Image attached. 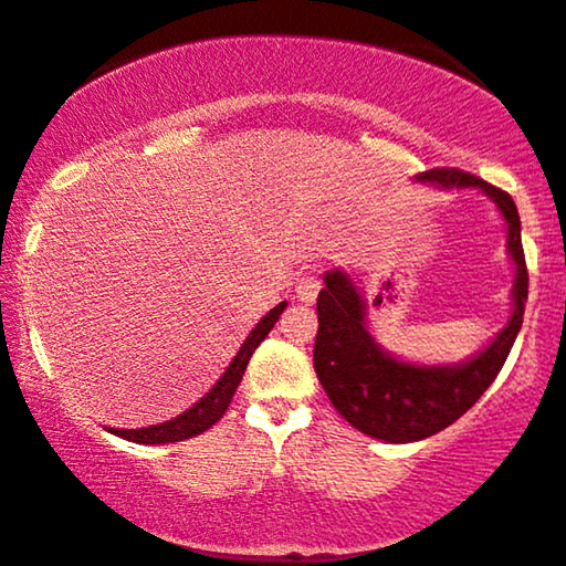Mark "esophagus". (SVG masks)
<instances>
[{"label": "esophagus", "mask_w": 566, "mask_h": 566, "mask_svg": "<svg viewBox=\"0 0 566 566\" xmlns=\"http://www.w3.org/2000/svg\"><path fill=\"white\" fill-rule=\"evenodd\" d=\"M318 290H321V279H318V276H313V274L300 276V279H297V284H295L297 297L303 300V303H316Z\"/></svg>", "instance_id": "esophagus-1"}]
</instances>
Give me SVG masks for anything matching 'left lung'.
Here are the masks:
<instances>
[{
  "mask_svg": "<svg viewBox=\"0 0 566 566\" xmlns=\"http://www.w3.org/2000/svg\"><path fill=\"white\" fill-rule=\"evenodd\" d=\"M415 182L439 190H478L496 206L506 224V255L514 266L512 316L493 339L460 363H412L381 347L368 324V305L345 269L324 274L318 292V334L313 347L318 381L336 412L370 439L412 443L452 426L473 407L517 339L527 303V269L520 213L504 190L460 169H431Z\"/></svg>",
  "mask_w": 566,
  "mask_h": 566,
  "instance_id": "1",
  "label": "left lung"
}]
</instances>
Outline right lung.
Returning <instances> with one entry per match:
<instances>
[{
    "instance_id": "obj_1",
    "label": "right lung",
    "mask_w": 566,
    "mask_h": 566,
    "mask_svg": "<svg viewBox=\"0 0 566 566\" xmlns=\"http://www.w3.org/2000/svg\"><path fill=\"white\" fill-rule=\"evenodd\" d=\"M284 307H287V300H284V303H279L276 307H271L266 316H263L259 324L253 326V332L245 336V342L240 345L238 355L232 357V363L227 366L224 374H221L219 381L213 384L211 389L206 391V395L200 397L196 405L188 407L182 415H177V418H171V420H164V423L148 426V428H106V431L119 436V439H125V441H135V443H175V441L192 439V436L209 431V428L217 423L221 415L227 412V407H230L234 391H238V386L242 381V376H245L250 357H253L255 347H259L261 342L266 339V334L271 332V328H274L279 316L284 313Z\"/></svg>"
}]
</instances>
